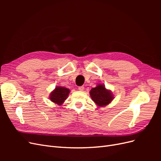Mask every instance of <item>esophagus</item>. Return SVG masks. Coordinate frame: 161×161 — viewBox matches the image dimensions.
Masks as SVG:
<instances>
[{"instance_id":"esophagus-1","label":"esophagus","mask_w":161,"mask_h":161,"mask_svg":"<svg viewBox=\"0 0 161 161\" xmlns=\"http://www.w3.org/2000/svg\"><path fill=\"white\" fill-rule=\"evenodd\" d=\"M79 91H83V90H84V86H79Z\"/></svg>"}]
</instances>
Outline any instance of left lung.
I'll list each match as a JSON object with an SVG mask.
<instances>
[{"label":"left lung","mask_w":161,"mask_h":161,"mask_svg":"<svg viewBox=\"0 0 161 161\" xmlns=\"http://www.w3.org/2000/svg\"><path fill=\"white\" fill-rule=\"evenodd\" d=\"M90 95L92 100L100 107L108 105L114 99L111 92L105 89L104 85L99 84L95 88L91 89Z\"/></svg>","instance_id":"1"}]
</instances>
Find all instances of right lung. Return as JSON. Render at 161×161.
Here are the masks:
<instances>
[{
	"label": "right lung",
	"mask_w": 161,
	"mask_h": 161,
	"mask_svg": "<svg viewBox=\"0 0 161 161\" xmlns=\"http://www.w3.org/2000/svg\"><path fill=\"white\" fill-rule=\"evenodd\" d=\"M70 92V90L65 87L56 86L50 95V100L53 103L61 105L66 99Z\"/></svg>",
	"instance_id": "add662e5"
}]
</instances>
